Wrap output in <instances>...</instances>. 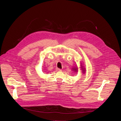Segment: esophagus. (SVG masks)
<instances>
[{
	"label": "esophagus",
	"mask_w": 121,
	"mask_h": 121,
	"mask_svg": "<svg viewBox=\"0 0 121 121\" xmlns=\"http://www.w3.org/2000/svg\"><path fill=\"white\" fill-rule=\"evenodd\" d=\"M56 70H57V71H60V70H61V69L57 68H56Z\"/></svg>",
	"instance_id": "1"
}]
</instances>
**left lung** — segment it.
I'll list each match as a JSON object with an SVG mask.
<instances>
[{
    "label": "left lung",
    "instance_id": "8db88e82",
    "mask_svg": "<svg viewBox=\"0 0 121 121\" xmlns=\"http://www.w3.org/2000/svg\"><path fill=\"white\" fill-rule=\"evenodd\" d=\"M80 64H81L80 65V66H81L80 67V70H81V72H82V73L85 74V73L86 72V68H85V67H84V66L82 65V63H81ZM72 69V70L73 71H74L75 72L77 73V72L78 71V66H75V67H73Z\"/></svg>",
    "mask_w": 121,
    "mask_h": 121
}]
</instances>
